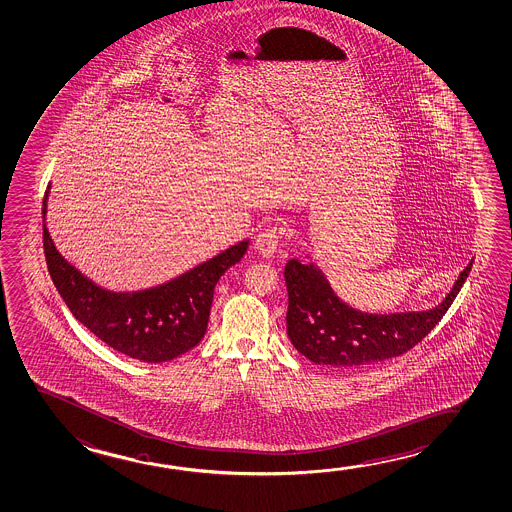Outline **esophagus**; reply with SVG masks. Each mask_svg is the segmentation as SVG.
Here are the masks:
<instances>
[{"label": "esophagus", "mask_w": 512, "mask_h": 512, "mask_svg": "<svg viewBox=\"0 0 512 512\" xmlns=\"http://www.w3.org/2000/svg\"><path fill=\"white\" fill-rule=\"evenodd\" d=\"M277 244H279V237H277V231L275 229H267L263 231L256 238V251L260 252L263 258H272L274 252L277 251Z\"/></svg>", "instance_id": "obj_1"}]
</instances>
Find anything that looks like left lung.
<instances>
[{"label": "left lung", "mask_w": 512, "mask_h": 512, "mask_svg": "<svg viewBox=\"0 0 512 512\" xmlns=\"http://www.w3.org/2000/svg\"><path fill=\"white\" fill-rule=\"evenodd\" d=\"M472 265L473 260L438 306L426 311L366 313L337 297L316 263L290 260L284 267L288 290L286 332L295 350L330 369H360L399 357L442 320Z\"/></svg>", "instance_id": "1"}]
</instances>
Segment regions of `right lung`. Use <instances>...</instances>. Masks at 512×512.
<instances>
[{"instance_id":"add662e5","label":"right lung","mask_w":512,"mask_h":512,"mask_svg":"<svg viewBox=\"0 0 512 512\" xmlns=\"http://www.w3.org/2000/svg\"><path fill=\"white\" fill-rule=\"evenodd\" d=\"M47 185L42 224L47 270L70 313L92 334L130 359L161 364L192 350L205 337L214 288L242 260L249 240L231 245L166 283L136 291L107 290L56 249L47 229Z\"/></svg>"}]
</instances>
